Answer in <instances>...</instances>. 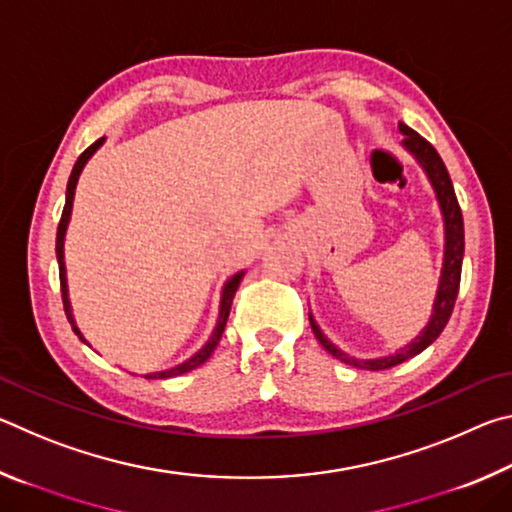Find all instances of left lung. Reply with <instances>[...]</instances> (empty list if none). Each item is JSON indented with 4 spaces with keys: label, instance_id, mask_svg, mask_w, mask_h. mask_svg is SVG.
Returning <instances> with one entry per match:
<instances>
[{
    "label": "left lung",
    "instance_id": "left-lung-1",
    "mask_svg": "<svg viewBox=\"0 0 512 512\" xmlns=\"http://www.w3.org/2000/svg\"><path fill=\"white\" fill-rule=\"evenodd\" d=\"M400 133L404 135L402 140V149L406 153H411L415 162L420 164L424 176H427L429 185L433 187V194H436V201L440 207V216H443V230H445V248H443V268H440V280H438V289H436V298H433L431 305V316L427 320V325L420 329V334L411 339L406 345H402L400 350H395L386 357H375V359H357L352 354L343 352L339 345L332 343L327 339V334L320 329L316 323L314 314L309 311V323L311 329H314L318 343L323 348L348 366L361 368V370H386L393 368L397 363H402L406 359L420 354L424 348L438 339L440 332H443L449 316H452L454 302L458 296V284H461V266H463V253H465V230H463V214L461 207H458L456 194H454V185L452 178H449L447 167L443 158H440L438 151L433 146L420 137L418 133L409 128L400 121Z\"/></svg>",
    "mask_w": 512,
    "mask_h": 512
}]
</instances>
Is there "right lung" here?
I'll list each match as a JSON object with an SVG mask.
<instances>
[{
	"instance_id": "right-lung-1",
	"label": "right lung",
	"mask_w": 512,
	"mask_h": 512,
	"mask_svg": "<svg viewBox=\"0 0 512 512\" xmlns=\"http://www.w3.org/2000/svg\"><path fill=\"white\" fill-rule=\"evenodd\" d=\"M103 142H106V137H101V140H97V142H94L92 146H88V149H85V151L81 153V158L76 160L74 169H72V176H69V180H67L65 207H63V216H60L58 232H56V257H58L60 291H63V305H65V314H67L69 325H72V329H74V334L79 336V339H81L85 345H90V341L85 339L83 332H81V327L76 325L74 309H72V300H69V287H67V266H65V235H67V225H69V219H72V205H74L76 183H79V178H81V171L85 169V164H88V160L92 158V155L101 149ZM244 275H246V271H239V273H235V275H232V277H228V280H225L223 289H221V300H219V318H216V325H214V329H212L210 339H207V341L203 343V348H201V350H196V352L192 354V357L185 359L183 363H178V366L167 368V370H160V372H146V375H144L146 379H169V377L185 375V372H189V370L198 368V366H201V363H205L207 359L212 357V352L216 350V345H219V341H221V334H223L225 323H228V316H230L232 300H235V293H237V289H239L241 280H244ZM90 348H92V345H90Z\"/></svg>"
}]
</instances>
